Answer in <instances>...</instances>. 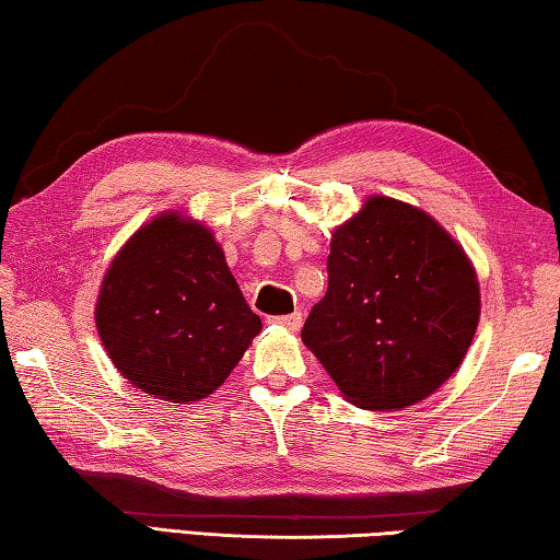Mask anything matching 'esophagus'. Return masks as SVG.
<instances>
[{
  "label": "esophagus",
  "mask_w": 560,
  "mask_h": 560,
  "mask_svg": "<svg viewBox=\"0 0 560 560\" xmlns=\"http://www.w3.org/2000/svg\"><path fill=\"white\" fill-rule=\"evenodd\" d=\"M275 325L285 327V329H292L298 331L302 327V312H292V315H282V317H272Z\"/></svg>",
  "instance_id": "esophagus-1"
}]
</instances>
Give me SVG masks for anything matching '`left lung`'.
<instances>
[{"label": "left lung", "instance_id": "8db88e82", "mask_svg": "<svg viewBox=\"0 0 560 560\" xmlns=\"http://www.w3.org/2000/svg\"><path fill=\"white\" fill-rule=\"evenodd\" d=\"M327 272V295L302 341L351 404L408 408L463 364L479 322V282L433 215L371 196L331 235Z\"/></svg>", "mask_w": 560, "mask_h": 560}]
</instances>
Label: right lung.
Here are the masks:
<instances>
[{
    "instance_id": "obj_1",
    "label": "right lung",
    "mask_w": 560,
    "mask_h": 560,
    "mask_svg": "<svg viewBox=\"0 0 560 560\" xmlns=\"http://www.w3.org/2000/svg\"><path fill=\"white\" fill-rule=\"evenodd\" d=\"M95 327L132 386L186 404L229 378L262 325L213 233L170 211L142 225L113 258Z\"/></svg>"
}]
</instances>
